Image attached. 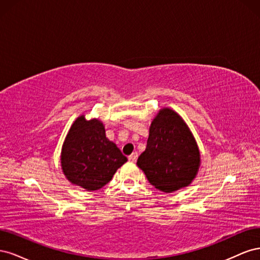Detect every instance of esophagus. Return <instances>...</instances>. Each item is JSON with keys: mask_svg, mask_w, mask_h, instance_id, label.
I'll return each mask as SVG.
<instances>
[{"mask_svg": "<svg viewBox=\"0 0 260 260\" xmlns=\"http://www.w3.org/2000/svg\"><path fill=\"white\" fill-rule=\"evenodd\" d=\"M129 160L130 161H132V162H135V161H137V159H138V153L137 152H135V153H132L129 157Z\"/></svg>", "mask_w": 260, "mask_h": 260, "instance_id": "obj_1", "label": "esophagus"}]
</instances>
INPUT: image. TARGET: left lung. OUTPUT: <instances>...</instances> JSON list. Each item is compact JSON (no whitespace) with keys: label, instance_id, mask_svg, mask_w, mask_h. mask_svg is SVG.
<instances>
[{"label":"left lung","instance_id":"1","mask_svg":"<svg viewBox=\"0 0 260 260\" xmlns=\"http://www.w3.org/2000/svg\"><path fill=\"white\" fill-rule=\"evenodd\" d=\"M138 167L148 182L165 193L186 186L198 174L200 152L191 131L176 112L164 108L155 117Z\"/></svg>","mask_w":260,"mask_h":260}]
</instances>
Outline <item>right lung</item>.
I'll list each match as a JSON object with an SVG mask.
<instances>
[{"instance_id": "add662e5", "label": "right lung", "mask_w": 260, "mask_h": 260, "mask_svg": "<svg viewBox=\"0 0 260 260\" xmlns=\"http://www.w3.org/2000/svg\"><path fill=\"white\" fill-rule=\"evenodd\" d=\"M127 157L105 136L100 120L77 118L61 151V168L70 182L88 191L103 187L112 180Z\"/></svg>"}]
</instances>
